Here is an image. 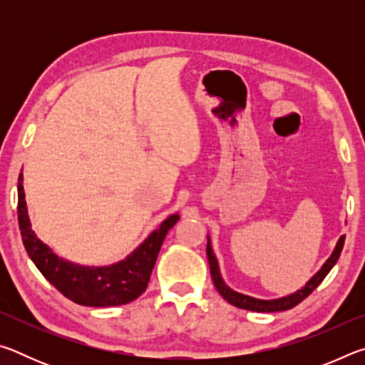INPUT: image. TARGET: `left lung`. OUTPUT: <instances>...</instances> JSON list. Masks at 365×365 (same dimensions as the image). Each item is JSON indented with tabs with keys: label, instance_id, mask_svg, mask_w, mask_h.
<instances>
[{
	"label": "left lung",
	"instance_id": "8db88e82",
	"mask_svg": "<svg viewBox=\"0 0 365 365\" xmlns=\"http://www.w3.org/2000/svg\"><path fill=\"white\" fill-rule=\"evenodd\" d=\"M343 245H344V235L343 237H339L338 243L335 246V250H333L331 256L327 259V262L322 265V269H320L316 275L312 277L311 280H309L304 287L298 292L293 293V294H288V296H283V298L279 299H256V298H251V296H246L242 293H237L233 292L232 288H228L225 285V282L222 280L220 277V272H219V264H217V259H215L214 252H212V246H211V240L207 237V246H206V255H207V261H209V267H211V277H212V282H214V287L217 288V292L220 293V296L224 299H227V302H230V304L237 306L240 309H246V311H255V312H279V311H288V309H292L294 306H298L302 299H306L309 294H311L314 289H316L322 280L327 277V274L331 270L333 265L336 264L339 255H341V250H343Z\"/></svg>",
	"mask_w": 365,
	"mask_h": 365
}]
</instances>
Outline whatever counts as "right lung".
Returning <instances> with one entry per match:
<instances>
[{"label":"right lung","instance_id":"obj_1","mask_svg":"<svg viewBox=\"0 0 365 365\" xmlns=\"http://www.w3.org/2000/svg\"><path fill=\"white\" fill-rule=\"evenodd\" d=\"M17 193V219L27 255L59 293L82 306H120L137 299L148 287L165 235L180 219L178 214H172L123 261L106 267H85L58 257L36 238L29 220L22 174Z\"/></svg>","mask_w":365,"mask_h":365}]
</instances>
